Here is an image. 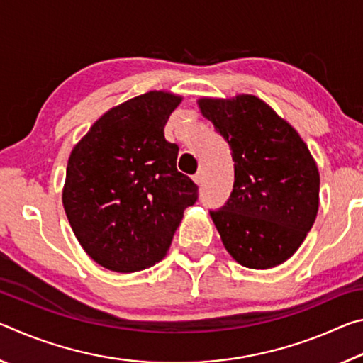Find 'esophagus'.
<instances>
[{
  "label": "esophagus",
  "instance_id": "34e87169",
  "mask_svg": "<svg viewBox=\"0 0 363 363\" xmlns=\"http://www.w3.org/2000/svg\"><path fill=\"white\" fill-rule=\"evenodd\" d=\"M194 182L199 184V186L203 182V173H201V171H196V173L194 174Z\"/></svg>",
  "mask_w": 363,
  "mask_h": 363
}]
</instances>
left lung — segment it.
<instances>
[{
  "instance_id": "obj_1",
  "label": "left lung",
  "mask_w": 363,
  "mask_h": 363,
  "mask_svg": "<svg viewBox=\"0 0 363 363\" xmlns=\"http://www.w3.org/2000/svg\"><path fill=\"white\" fill-rule=\"evenodd\" d=\"M232 150L235 181L223 208L210 211L225 250L250 269L291 257L314 225L320 176L296 130L251 94L199 99Z\"/></svg>"
}]
</instances>
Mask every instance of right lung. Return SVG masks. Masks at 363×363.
Wrapping results in <instances>:
<instances>
[{"label": "right lung", "instance_id": "obj_1", "mask_svg": "<svg viewBox=\"0 0 363 363\" xmlns=\"http://www.w3.org/2000/svg\"><path fill=\"white\" fill-rule=\"evenodd\" d=\"M182 101L150 91L110 108L73 147L62 203L79 245L102 267L138 272L169 250L199 187L176 168L164 125Z\"/></svg>", "mask_w": 363, "mask_h": 363}]
</instances>
